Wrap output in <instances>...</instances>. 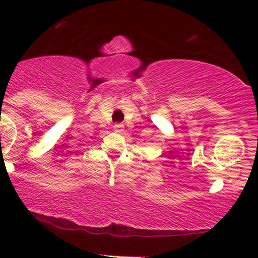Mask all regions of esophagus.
<instances>
[{"label": "esophagus", "instance_id": "obj_1", "mask_svg": "<svg viewBox=\"0 0 258 258\" xmlns=\"http://www.w3.org/2000/svg\"><path fill=\"white\" fill-rule=\"evenodd\" d=\"M112 128H114V131H116V132H122L123 131V125H122V123H115V125L112 126Z\"/></svg>", "mask_w": 258, "mask_h": 258}]
</instances>
